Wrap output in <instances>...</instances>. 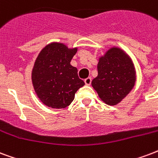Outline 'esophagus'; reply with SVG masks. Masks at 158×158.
<instances>
[{
	"instance_id": "1",
	"label": "esophagus",
	"mask_w": 158,
	"mask_h": 158,
	"mask_svg": "<svg viewBox=\"0 0 158 158\" xmlns=\"http://www.w3.org/2000/svg\"><path fill=\"white\" fill-rule=\"evenodd\" d=\"M84 81H85L86 85H87V86H90V85H91V83H92V78L91 77L86 78V79L84 80Z\"/></svg>"
}]
</instances>
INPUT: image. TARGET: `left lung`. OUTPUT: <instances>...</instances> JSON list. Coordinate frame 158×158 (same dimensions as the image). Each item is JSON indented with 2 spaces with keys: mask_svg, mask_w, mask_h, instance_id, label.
<instances>
[{
  "mask_svg": "<svg viewBox=\"0 0 158 158\" xmlns=\"http://www.w3.org/2000/svg\"><path fill=\"white\" fill-rule=\"evenodd\" d=\"M98 76L92 85L102 100L114 106L128 94L136 81L133 64L127 55L113 47L99 59Z\"/></svg>",
  "mask_w": 158,
  "mask_h": 158,
  "instance_id": "8db88e82",
  "label": "left lung"
}]
</instances>
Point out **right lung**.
Masks as SVG:
<instances>
[{
	"label": "right lung",
	"mask_w": 158,
	"mask_h": 158,
	"mask_svg": "<svg viewBox=\"0 0 158 158\" xmlns=\"http://www.w3.org/2000/svg\"><path fill=\"white\" fill-rule=\"evenodd\" d=\"M77 51L53 42L44 47L36 58L31 79L36 94L46 106L65 108L85 85L78 77L77 69L70 63Z\"/></svg>",
	"instance_id": "add662e5"
}]
</instances>
